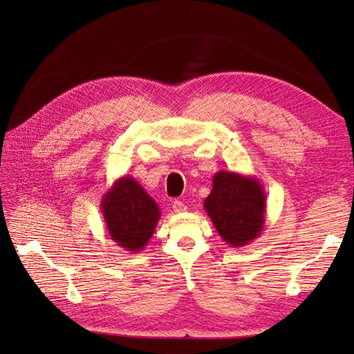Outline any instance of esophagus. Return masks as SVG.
<instances>
[{
	"mask_svg": "<svg viewBox=\"0 0 354 354\" xmlns=\"http://www.w3.org/2000/svg\"><path fill=\"white\" fill-rule=\"evenodd\" d=\"M172 208H174L175 212H183V211H187V205L183 204L182 201H179V199H176V201L172 203Z\"/></svg>",
	"mask_w": 354,
	"mask_h": 354,
	"instance_id": "esophagus-1",
	"label": "esophagus"
}]
</instances>
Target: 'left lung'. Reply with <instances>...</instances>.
<instances>
[{"instance_id":"obj_1","label":"left lung","mask_w":354,"mask_h":354,"mask_svg":"<svg viewBox=\"0 0 354 354\" xmlns=\"http://www.w3.org/2000/svg\"><path fill=\"white\" fill-rule=\"evenodd\" d=\"M204 208L230 248H243L252 243L265 228L266 194L254 176L217 172Z\"/></svg>"}]
</instances>
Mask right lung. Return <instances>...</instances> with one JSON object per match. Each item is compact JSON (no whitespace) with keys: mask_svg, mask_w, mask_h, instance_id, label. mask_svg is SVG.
Returning <instances> with one entry per match:
<instances>
[{"mask_svg":"<svg viewBox=\"0 0 354 354\" xmlns=\"http://www.w3.org/2000/svg\"><path fill=\"white\" fill-rule=\"evenodd\" d=\"M101 211L110 239L130 253L146 248L160 218L155 199L131 176L118 178L102 195Z\"/></svg>","mask_w":354,"mask_h":354,"instance_id":"right-lung-1","label":"right lung"}]
</instances>
